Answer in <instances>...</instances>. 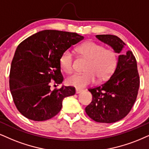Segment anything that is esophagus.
<instances>
[{
	"mask_svg": "<svg viewBox=\"0 0 149 149\" xmlns=\"http://www.w3.org/2000/svg\"><path fill=\"white\" fill-rule=\"evenodd\" d=\"M84 91L82 89H79V88H76V93L77 94H79V93H82Z\"/></svg>",
	"mask_w": 149,
	"mask_h": 149,
	"instance_id": "34e87169",
	"label": "esophagus"
}]
</instances>
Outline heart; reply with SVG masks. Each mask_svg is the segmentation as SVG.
<instances>
[{
    "mask_svg": "<svg viewBox=\"0 0 149 149\" xmlns=\"http://www.w3.org/2000/svg\"><path fill=\"white\" fill-rule=\"evenodd\" d=\"M81 54L89 58L86 67L87 72H74L66 79V83L77 88H82L94 83L96 77L98 79L104 80L113 74L117 65V56L112 49H106L103 45L93 41H88L78 47ZM60 66L66 73L73 68V55L67 49L61 56Z\"/></svg>",
    "mask_w": 149,
    "mask_h": 149,
    "instance_id": "obj_1",
    "label": "heart"
}]
</instances>
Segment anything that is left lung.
<instances>
[{"mask_svg": "<svg viewBox=\"0 0 149 149\" xmlns=\"http://www.w3.org/2000/svg\"><path fill=\"white\" fill-rule=\"evenodd\" d=\"M96 38L119 55L116 68L109 79L88 90L93 100L85 111L97 122H116L129 113L136 100L139 87L137 61L131 51H123L126 44L118 36L101 34Z\"/></svg>", "mask_w": 149, "mask_h": 149, "instance_id": "left-lung-1", "label": "left lung"}]
</instances>
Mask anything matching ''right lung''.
<instances>
[{
  "mask_svg": "<svg viewBox=\"0 0 149 149\" xmlns=\"http://www.w3.org/2000/svg\"><path fill=\"white\" fill-rule=\"evenodd\" d=\"M84 38L77 33L45 30L18 45L11 64L10 88L24 117L38 122L51 119L59 113L63 99L75 94L71 86H62L52 91L50 81L63 82L61 56Z\"/></svg>",
  "mask_w": 149,
  "mask_h": 149,
  "instance_id": "1",
  "label": "right lung"
}]
</instances>
